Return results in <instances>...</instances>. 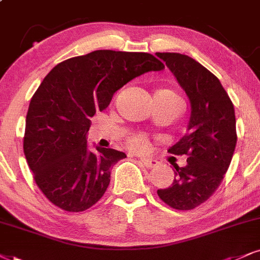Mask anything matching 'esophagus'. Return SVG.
<instances>
[{
	"mask_svg": "<svg viewBox=\"0 0 260 260\" xmlns=\"http://www.w3.org/2000/svg\"><path fill=\"white\" fill-rule=\"evenodd\" d=\"M141 164H142L147 169H154L158 166L159 162L154 159H142L141 160Z\"/></svg>",
	"mask_w": 260,
	"mask_h": 260,
	"instance_id": "1",
	"label": "esophagus"
}]
</instances>
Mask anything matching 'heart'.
Masks as SVG:
<instances>
[{"label":"heart","mask_w":260,"mask_h":260,"mask_svg":"<svg viewBox=\"0 0 260 260\" xmlns=\"http://www.w3.org/2000/svg\"><path fill=\"white\" fill-rule=\"evenodd\" d=\"M158 92H161V94L169 96L170 99L177 101L179 105L183 106V102H182L181 98H179V96L176 94V92L171 91V90H160ZM127 146H129L130 149L136 150V152H142V150L147 149V147H148V139H147L145 135L130 136L129 139H127Z\"/></svg>","instance_id":"b5f03b06"}]
</instances>
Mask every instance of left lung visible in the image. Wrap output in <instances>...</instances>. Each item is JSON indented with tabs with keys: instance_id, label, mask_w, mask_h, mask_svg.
I'll return each mask as SVG.
<instances>
[{
	"instance_id": "8db88e82",
	"label": "left lung",
	"mask_w": 260,
	"mask_h": 260,
	"mask_svg": "<svg viewBox=\"0 0 260 260\" xmlns=\"http://www.w3.org/2000/svg\"><path fill=\"white\" fill-rule=\"evenodd\" d=\"M174 73L191 106L187 134L168 152L187 155L184 168L175 166V179L158 189L166 205L188 211L210 199L228 171L236 141L234 105L219 79L190 56L156 53Z\"/></svg>"
}]
</instances>
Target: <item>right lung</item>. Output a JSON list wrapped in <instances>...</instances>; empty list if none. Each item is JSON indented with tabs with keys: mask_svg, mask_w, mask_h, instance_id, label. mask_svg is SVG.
I'll return each instance as SVG.
<instances>
[{
	"mask_svg": "<svg viewBox=\"0 0 260 260\" xmlns=\"http://www.w3.org/2000/svg\"><path fill=\"white\" fill-rule=\"evenodd\" d=\"M164 63L148 53L95 50L57 63L32 96L24 154L37 187L63 211L95 205L111 182V169L125 153L88 150L91 118L104 111L121 86Z\"/></svg>",
	"mask_w": 260,
	"mask_h": 260,
	"instance_id": "add662e5",
	"label": "right lung"
}]
</instances>
